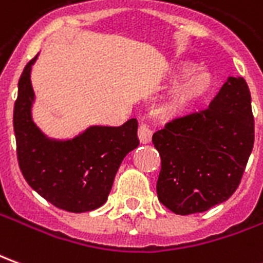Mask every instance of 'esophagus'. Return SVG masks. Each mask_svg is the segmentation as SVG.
Returning <instances> with one entry per match:
<instances>
[{
  "mask_svg": "<svg viewBox=\"0 0 263 263\" xmlns=\"http://www.w3.org/2000/svg\"><path fill=\"white\" fill-rule=\"evenodd\" d=\"M138 138L141 143H149L151 139H152V131L146 124H141L139 128H138Z\"/></svg>",
  "mask_w": 263,
  "mask_h": 263,
  "instance_id": "obj_1",
  "label": "esophagus"
}]
</instances>
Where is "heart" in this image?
Masks as SVG:
<instances>
[{
  "label": "heart",
  "instance_id": "1",
  "mask_svg": "<svg viewBox=\"0 0 263 263\" xmlns=\"http://www.w3.org/2000/svg\"><path fill=\"white\" fill-rule=\"evenodd\" d=\"M169 81L173 87L163 103V112L167 117H179L194 105L201 103L214 87V76L207 69H198L190 62L177 65L171 73Z\"/></svg>",
  "mask_w": 263,
  "mask_h": 263
}]
</instances>
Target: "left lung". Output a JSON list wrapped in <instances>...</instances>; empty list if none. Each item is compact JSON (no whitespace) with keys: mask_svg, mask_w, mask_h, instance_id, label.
I'll list each match as a JSON object with an SVG mask.
<instances>
[{"mask_svg":"<svg viewBox=\"0 0 263 263\" xmlns=\"http://www.w3.org/2000/svg\"><path fill=\"white\" fill-rule=\"evenodd\" d=\"M251 91L230 77L209 108L167 122L152 137L160 155L158 198L175 214L203 213L237 190L254 148Z\"/></svg>","mask_w":263,"mask_h":263,"instance_id":"left-lung-1","label":"left lung"}]
</instances>
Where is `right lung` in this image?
Masks as SVG:
<instances>
[{
	"mask_svg": "<svg viewBox=\"0 0 263 263\" xmlns=\"http://www.w3.org/2000/svg\"><path fill=\"white\" fill-rule=\"evenodd\" d=\"M36 58L21 74L14 107L20 169L28 184L54 207L70 213L91 211L107 201L121 162L139 145L138 121L91 126L71 141L48 139L31 115V67Z\"/></svg>",
	"mask_w": 263,
	"mask_h": 263,
	"instance_id": "1",
	"label": "right lung"
}]
</instances>
